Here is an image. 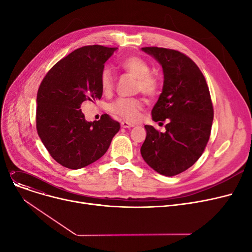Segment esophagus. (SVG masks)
Segmentation results:
<instances>
[{
	"mask_svg": "<svg viewBox=\"0 0 252 252\" xmlns=\"http://www.w3.org/2000/svg\"><path fill=\"white\" fill-rule=\"evenodd\" d=\"M121 126H122V127H124V128H130V127L134 126L133 124H129V123H127V122H122V123H121Z\"/></svg>",
	"mask_w": 252,
	"mask_h": 252,
	"instance_id": "1",
	"label": "esophagus"
}]
</instances>
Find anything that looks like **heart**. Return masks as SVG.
Returning a JSON list of instances; mask_svg holds the SVG:
<instances>
[{
  "label": "heart",
  "instance_id": "heart-1",
  "mask_svg": "<svg viewBox=\"0 0 252 252\" xmlns=\"http://www.w3.org/2000/svg\"><path fill=\"white\" fill-rule=\"evenodd\" d=\"M119 67L137 78L136 89L147 96H154L159 90V81L150 74V66L143 58L129 56L119 62ZM100 86L104 94H110L114 88V76L109 68H104L100 75ZM144 103L140 98H119L109 106V110L129 122L140 118Z\"/></svg>",
  "mask_w": 252,
  "mask_h": 252
}]
</instances>
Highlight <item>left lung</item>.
I'll return each instance as SVG.
<instances>
[{"label": "left lung", "mask_w": 252, "mask_h": 252, "mask_svg": "<svg viewBox=\"0 0 252 252\" xmlns=\"http://www.w3.org/2000/svg\"><path fill=\"white\" fill-rule=\"evenodd\" d=\"M161 65L163 87L151 111L154 122L168 119L164 133L145 126L141 155L158 174L173 177L191 167L209 140L214 108L205 78L183 53L157 47L142 48Z\"/></svg>", "instance_id": "1"}]
</instances>
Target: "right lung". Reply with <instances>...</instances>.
Here are the masks:
<instances>
[{
    "instance_id": "obj_1",
    "label": "right lung",
    "mask_w": 252,
    "mask_h": 252,
    "mask_svg": "<svg viewBox=\"0 0 252 252\" xmlns=\"http://www.w3.org/2000/svg\"><path fill=\"white\" fill-rule=\"evenodd\" d=\"M117 50L99 45L74 50L44 77L36 96V129L50 155L70 169L85 167L108 150L121 125L108 114L87 122L84 101L102 97L100 75Z\"/></svg>"
}]
</instances>
